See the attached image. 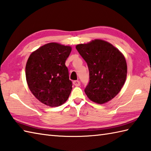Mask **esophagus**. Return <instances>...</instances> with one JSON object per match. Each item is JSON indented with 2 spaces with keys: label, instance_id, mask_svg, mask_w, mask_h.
I'll list each match as a JSON object with an SVG mask.
<instances>
[{
  "label": "esophagus",
  "instance_id": "obj_1",
  "mask_svg": "<svg viewBox=\"0 0 151 151\" xmlns=\"http://www.w3.org/2000/svg\"><path fill=\"white\" fill-rule=\"evenodd\" d=\"M73 84L75 85V86H81V82H80V81H73Z\"/></svg>",
  "mask_w": 151,
  "mask_h": 151
}]
</instances>
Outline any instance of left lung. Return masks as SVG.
<instances>
[{
  "label": "left lung",
  "mask_w": 151,
  "mask_h": 151,
  "mask_svg": "<svg viewBox=\"0 0 151 151\" xmlns=\"http://www.w3.org/2000/svg\"><path fill=\"white\" fill-rule=\"evenodd\" d=\"M87 63L89 82L84 91L97 104H104L116 96L124 84L127 65L125 58L117 48L101 40L76 46Z\"/></svg>",
  "instance_id": "left-lung-1"
}]
</instances>
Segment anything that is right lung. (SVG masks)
Segmentation results:
<instances>
[{"label":"right lung","instance_id":"right-lung-1","mask_svg":"<svg viewBox=\"0 0 151 151\" xmlns=\"http://www.w3.org/2000/svg\"><path fill=\"white\" fill-rule=\"evenodd\" d=\"M71 47L49 43L32 53L26 65L27 82L37 100L50 107L63 104L72 90L65 61Z\"/></svg>","mask_w":151,"mask_h":151}]
</instances>
